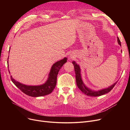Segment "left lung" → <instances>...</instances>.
<instances>
[{
    "instance_id": "8db88e82",
    "label": "left lung",
    "mask_w": 130,
    "mask_h": 130,
    "mask_svg": "<svg viewBox=\"0 0 130 130\" xmlns=\"http://www.w3.org/2000/svg\"><path fill=\"white\" fill-rule=\"evenodd\" d=\"M118 43L121 46V42L119 38L118 37ZM72 63L74 65V70H75V77H76V84L77 87L79 88V89L84 93L85 94L88 95V96H101L102 95H104L105 94H106L108 92H110L112 89L114 87L115 84L117 83L118 82H115L114 84H113L112 86L108 87V88H105V89L101 90L99 91H93L91 90L89 88H88L85 86L84 84L83 83L82 79L81 78V75H80V68L78 65H77L74 61H72Z\"/></svg>"
}]
</instances>
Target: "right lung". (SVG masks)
<instances>
[{"mask_svg":"<svg viewBox=\"0 0 130 130\" xmlns=\"http://www.w3.org/2000/svg\"><path fill=\"white\" fill-rule=\"evenodd\" d=\"M67 58L65 57L53 64L49 74V76L45 84L43 85L38 86H28L16 81L11 76H10V78L13 83L20 91H22L24 93L28 95V96L32 97L45 96V95L51 93L55 87L57 82V76L58 72L61 69V67L67 61ZM8 63L7 61V63Z\"/></svg>","mask_w":130,"mask_h":130,"instance_id":"right-lung-1","label":"right lung"}]
</instances>
